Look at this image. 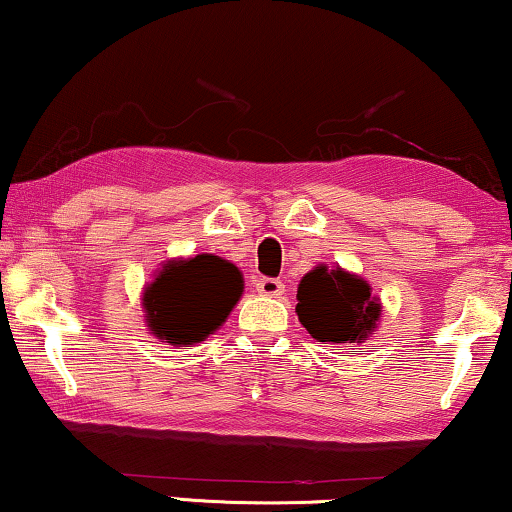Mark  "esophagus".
Listing matches in <instances>:
<instances>
[{"label": "esophagus", "mask_w": 512, "mask_h": 512, "mask_svg": "<svg viewBox=\"0 0 512 512\" xmlns=\"http://www.w3.org/2000/svg\"><path fill=\"white\" fill-rule=\"evenodd\" d=\"M256 291L261 293V295H265V298H281V295H284L286 288H284V284H281L279 279L263 277V279H258Z\"/></svg>", "instance_id": "34e87169"}]
</instances>
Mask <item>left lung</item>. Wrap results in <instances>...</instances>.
<instances>
[{"label": "left lung", "instance_id": "obj_1", "mask_svg": "<svg viewBox=\"0 0 512 512\" xmlns=\"http://www.w3.org/2000/svg\"><path fill=\"white\" fill-rule=\"evenodd\" d=\"M298 318L318 342L360 344L374 335L381 302L358 274L318 265L298 286Z\"/></svg>", "mask_w": 512, "mask_h": 512}]
</instances>
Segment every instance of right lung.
Listing matches in <instances>:
<instances>
[{"label":"right lung","instance_id":"1","mask_svg":"<svg viewBox=\"0 0 512 512\" xmlns=\"http://www.w3.org/2000/svg\"><path fill=\"white\" fill-rule=\"evenodd\" d=\"M242 288L240 270L219 256L168 261L143 293L147 325L173 346L198 344L226 321Z\"/></svg>","mask_w":512,"mask_h":512}]
</instances>
